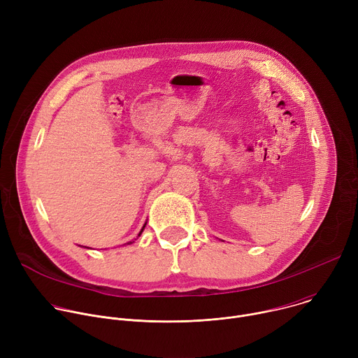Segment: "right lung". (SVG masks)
Returning <instances> with one entry per match:
<instances>
[{"label": "right lung", "mask_w": 358, "mask_h": 358, "mask_svg": "<svg viewBox=\"0 0 358 358\" xmlns=\"http://www.w3.org/2000/svg\"><path fill=\"white\" fill-rule=\"evenodd\" d=\"M145 224H147V222H145ZM145 224H144V227H145ZM144 227H143V228H141V231H140V232H138V236H140V235H141V232H143V229H144ZM133 242H134V241H130V242H127V243H124V245H130V243H133Z\"/></svg>", "instance_id": "right-lung-1"}]
</instances>
